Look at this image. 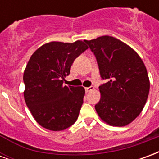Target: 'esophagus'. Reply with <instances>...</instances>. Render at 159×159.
<instances>
[{"label": "esophagus", "instance_id": "obj_1", "mask_svg": "<svg viewBox=\"0 0 159 159\" xmlns=\"http://www.w3.org/2000/svg\"><path fill=\"white\" fill-rule=\"evenodd\" d=\"M93 89V87L91 86V87H88V88H85V91H86L87 93H89L90 91H92Z\"/></svg>", "mask_w": 159, "mask_h": 159}]
</instances>
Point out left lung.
Instances as JSON below:
<instances>
[{
  "label": "left lung",
  "instance_id": "8db88e82",
  "mask_svg": "<svg viewBox=\"0 0 159 159\" xmlns=\"http://www.w3.org/2000/svg\"><path fill=\"white\" fill-rule=\"evenodd\" d=\"M94 53L102 79L95 110L111 126L123 127L135 119L147 102L150 81L142 59L133 48L110 36L84 40Z\"/></svg>",
  "mask_w": 159,
  "mask_h": 159
}]
</instances>
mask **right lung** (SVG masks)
Masks as SVG:
<instances>
[{
    "label": "right lung",
    "instance_id": "add662e5",
    "mask_svg": "<svg viewBox=\"0 0 159 159\" xmlns=\"http://www.w3.org/2000/svg\"><path fill=\"white\" fill-rule=\"evenodd\" d=\"M89 47L85 42H51L33 53L24 72V97L34 118L43 128L60 131L71 126L83 103V87L66 86L76 58Z\"/></svg>",
    "mask_w": 159,
    "mask_h": 159
}]
</instances>
